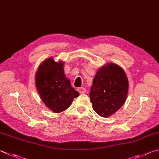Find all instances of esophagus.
Masks as SVG:
<instances>
[{
    "instance_id": "1",
    "label": "esophagus",
    "mask_w": 159,
    "mask_h": 159,
    "mask_svg": "<svg viewBox=\"0 0 159 159\" xmlns=\"http://www.w3.org/2000/svg\"><path fill=\"white\" fill-rule=\"evenodd\" d=\"M77 90H78V92H79L80 94H84V93H85V92H86L85 88H83V87L79 88L77 89Z\"/></svg>"
}]
</instances>
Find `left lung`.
<instances>
[{"label":"left lung","instance_id":"obj_1","mask_svg":"<svg viewBox=\"0 0 159 159\" xmlns=\"http://www.w3.org/2000/svg\"><path fill=\"white\" fill-rule=\"evenodd\" d=\"M128 89V79L122 67L114 63L103 66L95 75L89 93L94 111L101 117H110L125 103Z\"/></svg>","mask_w":159,"mask_h":159}]
</instances>
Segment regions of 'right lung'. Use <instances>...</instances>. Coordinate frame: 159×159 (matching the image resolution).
Instances as JSON below:
<instances>
[{"label":"right lung","mask_w":159,"mask_h":159,"mask_svg":"<svg viewBox=\"0 0 159 159\" xmlns=\"http://www.w3.org/2000/svg\"><path fill=\"white\" fill-rule=\"evenodd\" d=\"M62 61L55 62L53 57L45 60L35 74L37 92L47 108L54 112H61L70 107L79 93L66 79Z\"/></svg>","instance_id":"add662e5"}]
</instances>
